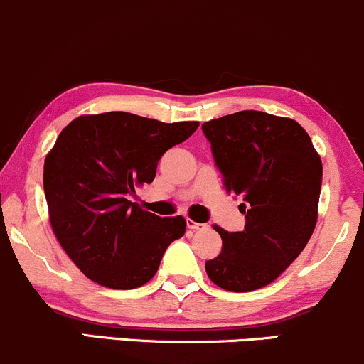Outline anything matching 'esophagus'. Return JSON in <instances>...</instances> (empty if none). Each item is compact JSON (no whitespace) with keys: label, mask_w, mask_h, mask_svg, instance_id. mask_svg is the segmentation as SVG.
I'll return each instance as SVG.
<instances>
[{"label":"esophagus","mask_w":364,"mask_h":364,"mask_svg":"<svg viewBox=\"0 0 364 364\" xmlns=\"http://www.w3.org/2000/svg\"><path fill=\"white\" fill-rule=\"evenodd\" d=\"M187 228L192 230V232H198V230L206 228V225L198 223V221H194V220H191V218H187Z\"/></svg>","instance_id":"1"}]
</instances>
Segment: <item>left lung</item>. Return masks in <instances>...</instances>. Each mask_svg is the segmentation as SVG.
Listing matches in <instances>:
<instances>
[{
	"mask_svg": "<svg viewBox=\"0 0 364 364\" xmlns=\"http://www.w3.org/2000/svg\"><path fill=\"white\" fill-rule=\"evenodd\" d=\"M226 192L240 196L245 228L206 262L209 279L233 293L277 279L309 243L318 218L322 160L296 121L242 110L203 124Z\"/></svg>",
	"mask_w": 364,
	"mask_h": 364,
	"instance_id": "1",
	"label": "left lung"
}]
</instances>
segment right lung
<instances>
[{"mask_svg":"<svg viewBox=\"0 0 364 364\" xmlns=\"http://www.w3.org/2000/svg\"><path fill=\"white\" fill-rule=\"evenodd\" d=\"M198 127L105 112L80 115L61 131L44 161L49 221L88 279L134 289L156 274L166 247L186 233V220L144 211L129 196L153 182L166 149Z\"/></svg>","mask_w":364,"mask_h":364,"instance_id":"1","label":"right lung"}]
</instances>
